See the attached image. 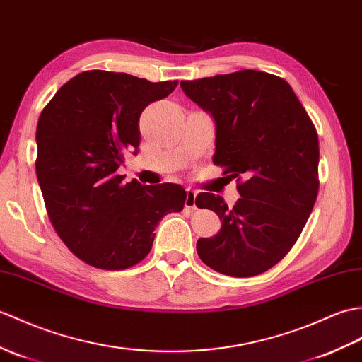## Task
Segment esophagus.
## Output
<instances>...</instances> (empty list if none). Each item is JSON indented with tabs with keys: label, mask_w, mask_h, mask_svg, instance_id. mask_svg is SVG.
I'll return each mask as SVG.
<instances>
[{
	"label": "esophagus",
	"mask_w": 362,
	"mask_h": 362,
	"mask_svg": "<svg viewBox=\"0 0 362 362\" xmlns=\"http://www.w3.org/2000/svg\"><path fill=\"white\" fill-rule=\"evenodd\" d=\"M196 196L197 192L194 189H187V199H185V208L187 209H196Z\"/></svg>",
	"instance_id": "obj_1"
}]
</instances>
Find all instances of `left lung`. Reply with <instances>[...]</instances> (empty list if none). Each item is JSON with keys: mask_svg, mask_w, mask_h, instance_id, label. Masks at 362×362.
<instances>
[{"mask_svg": "<svg viewBox=\"0 0 362 362\" xmlns=\"http://www.w3.org/2000/svg\"><path fill=\"white\" fill-rule=\"evenodd\" d=\"M216 124L214 165L243 175L240 199L200 192L199 208L214 211L221 231L197 240L202 262L226 276L270 270L295 245L317 196L319 143L315 124L287 81L260 71H239L180 81Z\"/></svg>", "mask_w": 362, "mask_h": 362, "instance_id": "8db88e82", "label": "left lung"}]
</instances>
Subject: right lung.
Wrapping results in <instances>:
<instances>
[{
    "instance_id": "1",
    "label": "right lung",
    "mask_w": 362,
    "mask_h": 362,
    "mask_svg": "<svg viewBox=\"0 0 362 362\" xmlns=\"http://www.w3.org/2000/svg\"><path fill=\"white\" fill-rule=\"evenodd\" d=\"M177 81L86 71L63 85L37 124V179L49 219L72 253L103 270H124L151 251L156 226L183 209L175 183H124V154L139 153V119Z\"/></svg>"
}]
</instances>
